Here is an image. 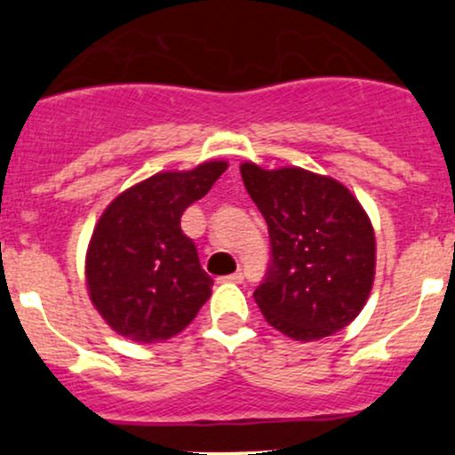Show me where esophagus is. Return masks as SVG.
I'll return each mask as SVG.
<instances>
[{"mask_svg": "<svg viewBox=\"0 0 455 455\" xmlns=\"http://www.w3.org/2000/svg\"><path fill=\"white\" fill-rule=\"evenodd\" d=\"M224 282H228V283H242L244 282V273H242V270H237V273H233V275H228V277H222Z\"/></svg>", "mask_w": 455, "mask_h": 455, "instance_id": "1", "label": "esophagus"}]
</instances>
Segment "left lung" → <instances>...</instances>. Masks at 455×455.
<instances>
[{
    "label": "left lung",
    "mask_w": 455,
    "mask_h": 455,
    "mask_svg": "<svg viewBox=\"0 0 455 455\" xmlns=\"http://www.w3.org/2000/svg\"><path fill=\"white\" fill-rule=\"evenodd\" d=\"M268 224L273 261L253 292L264 319L295 341H319L359 316L376 275V237L356 196L301 167L240 164Z\"/></svg>",
    "instance_id": "8db88e82"
}]
</instances>
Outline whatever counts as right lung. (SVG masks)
Returning <instances> with one entry per match:
<instances>
[{"label":"right lung","mask_w":455,"mask_h":455,"mask_svg":"<svg viewBox=\"0 0 455 455\" xmlns=\"http://www.w3.org/2000/svg\"><path fill=\"white\" fill-rule=\"evenodd\" d=\"M227 167V160H206L189 172L154 173L105 206L87 244L85 283L114 332L158 343L196 319L213 279L202 270L180 218Z\"/></svg>","instance_id":"add662e5"}]
</instances>
